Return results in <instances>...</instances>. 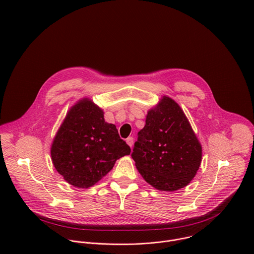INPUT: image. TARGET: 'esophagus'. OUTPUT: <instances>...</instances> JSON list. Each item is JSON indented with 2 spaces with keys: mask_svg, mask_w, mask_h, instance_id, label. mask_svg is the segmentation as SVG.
<instances>
[{
  "mask_svg": "<svg viewBox=\"0 0 254 254\" xmlns=\"http://www.w3.org/2000/svg\"><path fill=\"white\" fill-rule=\"evenodd\" d=\"M127 143L131 148L132 144H133V137H132V136H128V137L127 138Z\"/></svg>",
  "mask_w": 254,
  "mask_h": 254,
  "instance_id": "34e87169",
  "label": "esophagus"
}]
</instances>
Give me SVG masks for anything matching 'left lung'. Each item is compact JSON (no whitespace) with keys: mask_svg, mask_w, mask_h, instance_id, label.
<instances>
[{"mask_svg":"<svg viewBox=\"0 0 254 254\" xmlns=\"http://www.w3.org/2000/svg\"><path fill=\"white\" fill-rule=\"evenodd\" d=\"M131 158L142 178L161 191L184 188L195 177L201 164V144L173 99L164 96L148 113Z\"/></svg>","mask_w":254,"mask_h":254,"instance_id":"1","label":"left lung"}]
</instances>
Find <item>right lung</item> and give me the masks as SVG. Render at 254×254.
<instances>
[{
	"mask_svg": "<svg viewBox=\"0 0 254 254\" xmlns=\"http://www.w3.org/2000/svg\"><path fill=\"white\" fill-rule=\"evenodd\" d=\"M130 148L120 137L115 125L107 124L103 112L83 99L69 111L51 148L57 172L74 187L88 188L110 172Z\"/></svg>",
	"mask_w": 254,
	"mask_h": 254,
	"instance_id": "add662e5",
	"label": "right lung"
}]
</instances>
